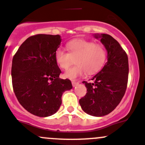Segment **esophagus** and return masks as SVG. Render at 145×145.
<instances>
[{"mask_svg": "<svg viewBox=\"0 0 145 145\" xmlns=\"http://www.w3.org/2000/svg\"><path fill=\"white\" fill-rule=\"evenodd\" d=\"M71 83H72L73 87H75V86H76L78 84V82H76L74 81H71Z\"/></svg>", "mask_w": 145, "mask_h": 145, "instance_id": "obj_1", "label": "esophagus"}]
</instances>
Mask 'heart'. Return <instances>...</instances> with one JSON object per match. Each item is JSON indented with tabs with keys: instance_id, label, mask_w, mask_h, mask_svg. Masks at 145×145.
<instances>
[{
	"instance_id": "1",
	"label": "heart",
	"mask_w": 145,
	"mask_h": 145,
	"mask_svg": "<svg viewBox=\"0 0 145 145\" xmlns=\"http://www.w3.org/2000/svg\"><path fill=\"white\" fill-rule=\"evenodd\" d=\"M69 52L58 48L55 52V61L59 68L67 70L74 64L76 65L64 74V77L75 80L86 72L94 74L103 67L106 59V51L104 46L84 39H76L67 44Z\"/></svg>"
}]
</instances>
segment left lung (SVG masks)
I'll return each instance as SVG.
<instances>
[{"instance_id":"1","label":"left lung","mask_w":145,"mask_h":145,"mask_svg":"<svg viewBox=\"0 0 145 145\" xmlns=\"http://www.w3.org/2000/svg\"><path fill=\"white\" fill-rule=\"evenodd\" d=\"M107 52V62L91 80L83 81L87 93L79 100L82 109L88 114L103 116L109 114L120 103L126 90L128 59L126 52L110 35L95 34Z\"/></svg>"}]
</instances>
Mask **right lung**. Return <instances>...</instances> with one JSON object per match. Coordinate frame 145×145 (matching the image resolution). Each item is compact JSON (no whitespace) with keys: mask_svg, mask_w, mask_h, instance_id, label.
Instances as JSON below:
<instances>
[{"mask_svg":"<svg viewBox=\"0 0 145 145\" xmlns=\"http://www.w3.org/2000/svg\"><path fill=\"white\" fill-rule=\"evenodd\" d=\"M61 41L59 35H34L20 45L13 57V90L20 105L35 116L47 117L56 113L63 93L72 88L70 80L59 78L61 70L55 52Z\"/></svg>","mask_w":145,"mask_h":145,"instance_id":"obj_1","label":"right lung"}]
</instances>
